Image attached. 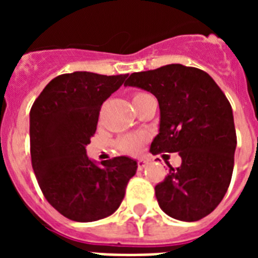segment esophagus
I'll return each instance as SVG.
<instances>
[{"instance_id": "34e87169", "label": "esophagus", "mask_w": 258, "mask_h": 258, "mask_svg": "<svg viewBox=\"0 0 258 258\" xmlns=\"http://www.w3.org/2000/svg\"><path fill=\"white\" fill-rule=\"evenodd\" d=\"M146 164H147V160L146 159H138V161H137V166H138V169H143L146 166Z\"/></svg>"}]
</instances>
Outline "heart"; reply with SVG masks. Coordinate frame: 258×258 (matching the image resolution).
Wrapping results in <instances>:
<instances>
[{"label": "heart", "instance_id": "heart-1", "mask_svg": "<svg viewBox=\"0 0 258 258\" xmlns=\"http://www.w3.org/2000/svg\"><path fill=\"white\" fill-rule=\"evenodd\" d=\"M143 94H146V93H136L133 95V101ZM143 141H145L143 134H124V136L118 137L117 140H116L115 146L116 149L120 152H122V154L134 155L140 151Z\"/></svg>", "mask_w": 258, "mask_h": 258}]
</instances>
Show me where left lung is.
I'll return each mask as SVG.
<instances>
[{"label":"left lung","instance_id":"1","mask_svg":"<svg viewBox=\"0 0 258 258\" xmlns=\"http://www.w3.org/2000/svg\"><path fill=\"white\" fill-rule=\"evenodd\" d=\"M125 86L152 93L160 129L150 152H178L182 164L155 186L160 208L179 221H199L217 208L234 169L236 133L231 104L207 72L168 64L134 72Z\"/></svg>","mask_w":258,"mask_h":258}]
</instances>
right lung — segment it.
<instances>
[{"instance_id": "right-lung-1", "label": "right lung", "mask_w": 258, "mask_h": 258, "mask_svg": "<svg viewBox=\"0 0 258 258\" xmlns=\"http://www.w3.org/2000/svg\"><path fill=\"white\" fill-rule=\"evenodd\" d=\"M127 75L63 74L52 79L29 113L32 168L45 199L64 217L92 222L120 207L137 161L112 157L101 166L86 156L99 111Z\"/></svg>"}]
</instances>
